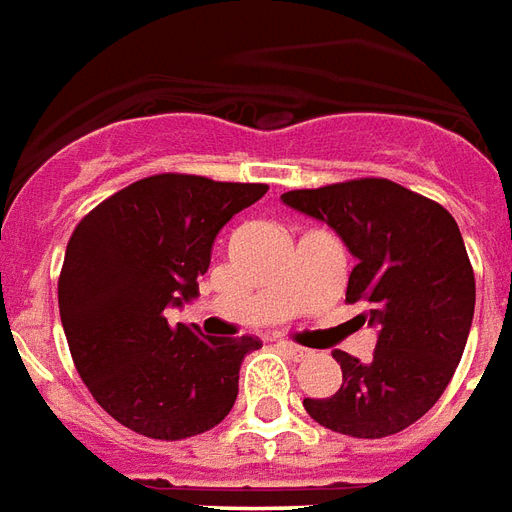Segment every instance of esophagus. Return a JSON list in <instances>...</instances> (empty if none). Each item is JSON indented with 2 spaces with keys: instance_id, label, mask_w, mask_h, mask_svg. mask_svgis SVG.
Returning <instances> with one entry per match:
<instances>
[{
  "instance_id": "1",
  "label": "esophagus",
  "mask_w": 512,
  "mask_h": 512,
  "mask_svg": "<svg viewBox=\"0 0 512 512\" xmlns=\"http://www.w3.org/2000/svg\"><path fill=\"white\" fill-rule=\"evenodd\" d=\"M278 346H281L286 354H292L294 360H302V357H308V349H302V346H297V343H292V341H278Z\"/></svg>"
}]
</instances>
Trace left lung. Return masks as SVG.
Listing matches in <instances>:
<instances>
[{"label": "left lung", "instance_id": "left-lung-1", "mask_svg": "<svg viewBox=\"0 0 512 512\" xmlns=\"http://www.w3.org/2000/svg\"><path fill=\"white\" fill-rule=\"evenodd\" d=\"M281 201L341 237L357 259L346 302H363L357 319L376 327L374 357L360 363L335 349L338 393L302 406L324 428L357 439L404 431L445 393L475 316V272L458 223L390 179L289 190Z\"/></svg>", "mask_w": 512, "mask_h": 512}]
</instances>
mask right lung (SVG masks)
Wrapping results in <instances>:
<instances>
[{
    "label": "right lung",
    "instance_id": "right-lung-1",
    "mask_svg": "<svg viewBox=\"0 0 512 512\" xmlns=\"http://www.w3.org/2000/svg\"><path fill=\"white\" fill-rule=\"evenodd\" d=\"M267 193L256 182L155 174L81 220L59 275L78 376L117 423L149 439L210 431L231 412L240 365L261 343L204 338L169 308L199 297L218 231Z\"/></svg>",
    "mask_w": 512,
    "mask_h": 512
}]
</instances>
